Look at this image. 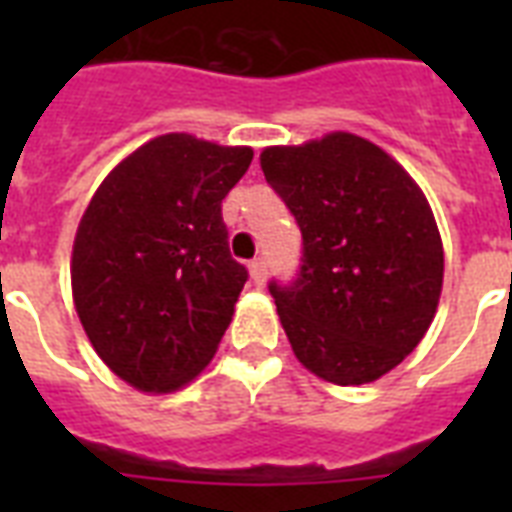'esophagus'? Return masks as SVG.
Here are the masks:
<instances>
[{
	"label": "esophagus",
	"instance_id": "obj_1",
	"mask_svg": "<svg viewBox=\"0 0 512 512\" xmlns=\"http://www.w3.org/2000/svg\"><path fill=\"white\" fill-rule=\"evenodd\" d=\"M249 276H252V284H255V287H263L265 284V260L263 257H255V260L249 263Z\"/></svg>",
	"mask_w": 512,
	"mask_h": 512
}]
</instances>
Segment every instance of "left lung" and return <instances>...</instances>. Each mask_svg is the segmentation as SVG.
Instances as JSON below:
<instances>
[{"label": "left lung", "mask_w": 512, "mask_h": 512, "mask_svg": "<svg viewBox=\"0 0 512 512\" xmlns=\"http://www.w3.org/2000/svg\"><path fill=\"white\" fill-rule=\"evenodd\" d=\"M260 167L303 231L292 287L271 284L297 361L332 385L396 369L436 319L444 244L414 177L372 140L268 146Z\"/></svg>", "instance_id": "1"}]
</instances>
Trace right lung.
<instances>
[{
	"instance_id": "obj_1",
	"label": "right lung",
	"mask_w": 512,
	"mask_h": 512,
	"mask_svg": "<svg viewBox=\"0 0 512 512\" xmlns=\"http://www.w3.org/2000/svg\"><path fill=\"white\" fill-rule=\"evenodd\" d=\"M252 156L167 132L124 156L84 209L76 316L100 361L140 393L196 380L231 324L247 268L231 257L220 204Z\"/></svg>"
}]
</instances>
